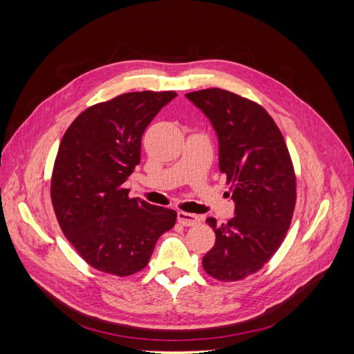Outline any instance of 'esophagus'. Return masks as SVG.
<instances>
[{"mask_svg": "<svg viewBox=\"0 0 354 354\" xmlns=\"http://www.w3.org/2000/svg\"><path fill=\"white\" fill-rule=\"evenodd\" d=\"M177 220L180 224H183V226H196V224L201 223V218L196 214H190L185 211L177 212Z\"/></svg>", "mask_w": 354, "mask_h": 354, "instance_id": "34e87169", "label": "esophagus"}]
</instances>
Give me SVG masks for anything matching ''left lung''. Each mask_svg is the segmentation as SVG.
<instances>
[{
	"mask_svg": "<svg viewBox=\"0 0 354 354\" xmlns=\"http://www.w3.org/2000/svg\"><path fill=\"white\" fill-rule=\"evenodd\" d=\"M218 137V165L230 183L234 217L218 226L202 259L214 279L234 282L259 272L279 250L292 220L297 180L283 136L259 103L221 90L187 93Z\"/></svg>",
	"mask_w": 354,
	"mask_h": 354,
	"instance_id": "obj_1",
	"label": "left lung"
}]
</instances>
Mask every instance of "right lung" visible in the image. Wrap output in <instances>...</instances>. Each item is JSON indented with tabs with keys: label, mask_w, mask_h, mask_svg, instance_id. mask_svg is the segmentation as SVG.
<instances>
[{
	"label": "right lung",
	"mask_w": 354,
	"mask_h": 354,
	"mask_svg": "<svg viewBox=\"0 0 354 354\" xmlns=\"http://www.w3.org/2000/svg\"><path fill=\"white\" fill-rule=\"evenodd\" d=\"M177 95L136 91L90 106L63 136L51 174L60 229L94 269L115 276L143 270L177 212L130 198L124 183L140 164L146 127Z\"/></svg>",
	"instance_id": "obj_1"
}]
</instances>
